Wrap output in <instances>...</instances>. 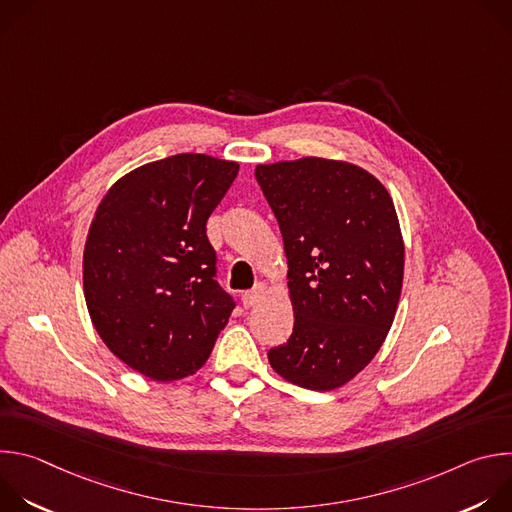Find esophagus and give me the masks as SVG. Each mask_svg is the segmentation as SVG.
Here are the masks:
<instances>
[{"label":"esophagus","mask_w":512,"mask_h":512,"mask_svg":"<svg viewBox=\"0 0 512 512\" xmlns=\"http://www.w3.org/2000/svg\"><path fill=\"white\" fill-rule=\"evenodd\" d=\"M263 294H265V287H263V285H257L255 289L245 291L243 298H241V302H243V306H245V308H253V306L261 300V296H263Z\"/></svg>","instance_id":"esophagus-1"}]
</instances>
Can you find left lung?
I'll return each instance as SVG.
<instances>
[{"label": "left lung", "mask_w": 512, "mask_h": 512, "mask_svg": "<svg viewBox=\"0 0 512 512\" xmlns=\"http://www.w3.org/2000/svg\"><path fill=\"white\" fill-rule=\"evenodd\" d=\"M255 178L279 223L294 308V332L267 354L271 369L304 389H340L375 358L397 314L405 245L393 198L344 160L259 164Z\"/></svg>", "instance_id": "obj_1"}]
</instances>
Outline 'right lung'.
Listing matches in <instances>:
<instances>
[{
    "label": "right lung",
    "mask_w": 512,
    "mask_h": 512,
    "mask_svg": "<svg viewBox=\"0 0 512 512\" xmlns=\"http://www.w3.org/2000/svg\"><path fill=\"white\" fill-rule=\"evenodd\" d=\"M237 174V162L176 154L121 176L95 210L87 310L105 346L152 381L194 375L231 318L206 221Z\"/></svg>",
    "instance_id": "right-lung-1"
}]
</instances>
